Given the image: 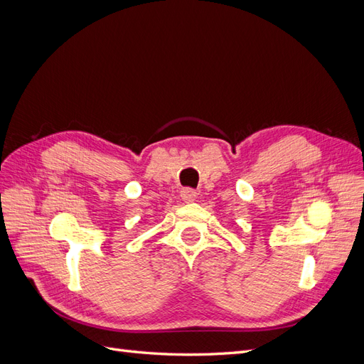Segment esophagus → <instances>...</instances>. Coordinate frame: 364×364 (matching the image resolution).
Masks as SVG:
<instances>
[{"mask_svg":"<svg viewBox=\"0 0 364 364\" xmlns=\"http://www.w3.org/2000/svg\"><path fill=\"white\" fill-rule=\"evenodd\" d=\"M181 197H182V200H183V202H186V203H191V202H194V200H196L197 193H196L194 190H191V188H185V190H182Z\"/></svg>","mask_w":364,"mask_h":364,"instance_id":"obj_1","label":"esophagus"}]
</instances>
